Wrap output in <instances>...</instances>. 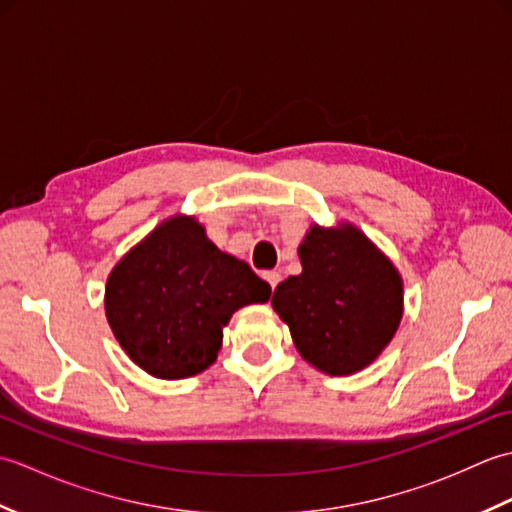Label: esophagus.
<instances>
[{
    "label": "esophagus",
    "mask_w": 512,
    "mask_h": 512,
    "mask_svg": "<svg viewBox=\"0 0 512 512\" xmlns=\"http://www.w3.org/2000/svg\"><path fill=\"white\" fill-rule=\"evenodd\" d=\"M264 279L268 281V286L275 290V288H277V284L281 281V275H279V273H275V270H268V273H264Z\"/></svg>",
    "instance_id": "34e87169"
}]
</instances>
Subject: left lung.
<instances>
[{
  "instance_id": "8db88e82",
  "label": "left lung",
  "mask_w": 512,
  "mask_h": 512,
  "mask_svg": "<svg viewBox=\"0 0 512 512\" xmlns=\"http://www.w3.org/2000/svg\"><path fill=\"white\" fill-rule=\"evenodd\" d=\"M299 257L301 275L273 295L299 354L332 376L367 367L402 319L398 270L354 226H312Z\"/></svg>"
}]
</instances>
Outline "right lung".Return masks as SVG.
<instances>
[{
  "mask_svg": "<svg viewBox=\"0 0 512 512\" xmlns=\"http://www.w3.org/2000/svg\"><path fill=\"white\" fill-rule=\"evenodd\" d=\"M268 297L266 281L217 250L193 217H171L116 264L105 312L138 367L176 380L215 363L231 314Z\"/></svg>",
  "mask_w": 512,
  "mask_h": 512,
  "instance_id": "obj_1",
  "label": "right lung"
}]
</instances>
